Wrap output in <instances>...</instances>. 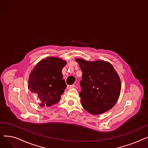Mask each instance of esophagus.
I'll return each mask as SVG.
<instances>
[{
	"label": "esophagus",
	"instance_id": "obj_1",
	"mask_svg": "<svg viewBox=\"0 0 148 148\" xmlns=\"http://www.w3.org/2000/svg\"><path fill=\"white\" fill-rule=\"evenodd\" d=\"M75 86V84H71V85H68L67 86V89H71V88H73Z\"/></svg>",
	"mask_w": 148,
	"mask_h": 148
}]
</instances>
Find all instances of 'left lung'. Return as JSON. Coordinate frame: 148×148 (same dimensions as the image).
<instances>
[{
	"label": "left lung",
	"mask_w": 148,
	"mask_h": 148,
	"mask_svg": "<svg viewBox=\"0 0 148 148\" xmlns=\"http://www.w3.org/2000/svg\"><path fill=\"white\" fill-rule=\"evenodd\" d=\"M83 73L79 93L83 107L92 114L109 110L117 101L121 84L113 66L107 62L76 59Z\"/></svg>",
	"instance_id": "1"
}]
</instances>
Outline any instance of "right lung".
<instances>
[{
	"mask_svg": "<svg viewBox=\"0 0 148 148\" xmlns=\"http://www.w3.org/2000/svg\"><path fill=\"white\" fill-rule=\"evenodd\" d=\"M66 62L58 58H47L35 66L29 79L28 88L40 98L41 107H50L59 101L66 88L62 69Z\"/></svg>",
	"mask_w": 148,
	"mask_h": 148,
	"instance_id": "right-lung-1",
	"label": "right lung"
}]
</instances>
